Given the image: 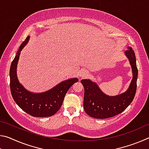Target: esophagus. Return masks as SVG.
I'll return each mask as SVG.
<instances>
[{"label": "esophagus", "mask_w": 149, "mask_h": 149, "mask_svg": "<svg viewBox=\"0 0 149 149\" xmlns=\"http://www.w3.org/2000/svg\"><path fill=\"white\" fill-rule=\"evenodd\" d=\"M87 74L86 72L83 71V72H81L80 73V76H81V77H83L87 76Z\"/></svg>", "instance_id": "esophagus-1"}]
</instances>
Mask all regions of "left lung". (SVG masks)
<instances>
[{
  "instance_id": "8db88e82",
  "label": "left lung",
  "mask_w": 149,
  "mask_h": 149,
  "mask_svg": "<svg viewBox=\"0 0 149 149\" xmlns=\"http://www.w3.org/2000/svg\"><path fill=\"white\" fill-rule=\"evenodd\" d=\"M125 53L132 65L133 79L129 89L124 93L116 97H109L104 95L97 85L90 80L81 81L85 89L84 108L85 112L90 116L98 119L114 116L124 111L134 99L137 90L138 75L136 57L132 47H129Z\"/></svg>"
}]
</instances>
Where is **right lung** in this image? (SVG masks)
Here are the masks:
<instances>
[{
  "instance_id": "add662e5",
  "label": "right lung",
  "mask_w": 149,
  "mask_h": 149,
  "mask_svg": "<svg viewBox=\"0 0 149 149\" xmlns=\"http://www.w3.org/2000/svg\"><path fill=\"white\" fill-rule=\"evenodd\" d=\"M29 40L27 37L22 42L12 61L10 70V87L12 97L16 104L27 114L34 117H49L54 115L61 108L65 94L72 85L78 81L77 78L60 83L53 89L42 93H31L25 89L17 80V63L19 52Z\"/></svg>"
}]
</instances>
